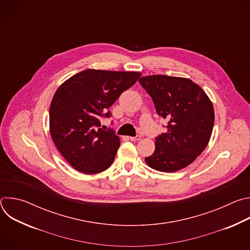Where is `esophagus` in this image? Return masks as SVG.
Listing matches in <instances>:
<instances>
[{"label": "esophagus", "instance_id": "1", "mask_svg": "<svg viewBox=\"0 0 250 250\" xmlns=\"http://www.w3.org/2000/svg\"><path fill=\"white\" fill-rule=\"evenodd\" d=\"M140 138H141V136H140V135H138V134H137V135H135V136H130V137H129V139H130V140H132V141L139 140Z\"/></svg>", "mask_w": 250, "mask_h": 250}]
</instances>
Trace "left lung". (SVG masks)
<instances>
[{"mask_svg": "<svg viewBox=\"0 0 250 250\" xmlns=\"http://www.w3.org/2000/svg\"><path fill=\"white\" fill-rule=\"evenodd\" d=\"M138 81L151 97L157 115L168 124L167 131L155 137V150L146 162L167 173L187 167L209 141L215 123L211 102L190 79L151 75Z\"/></svg>", "mask_w": 250, "mask_h": 250, "instance_id": "obj_1", "label": "left lung"}]
</instances>
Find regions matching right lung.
<instances>
[{
    "label": "right lung",
    "mask_w": 250,
    "mask_h": 250,
    "mask_svg": "<svg viewBox=\"0 0 250 250\" xmlns=\"http://www.w3.org/2000/svg\"><path fill=\"white\" fill-rule=\"evenodd\" d=\"M141 76L139 72L88 69L69 78L55 92L49 110L50 134L59 152L77 171L96 174L108 169L121 146L111 127L110 106Z\"/></svg>",
    "instance_id": "obj_1"
}]
</instances>
